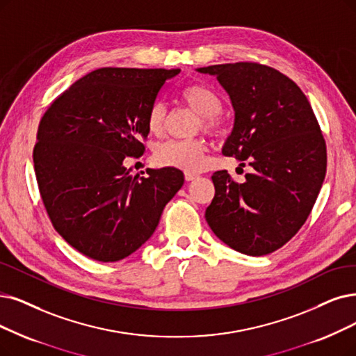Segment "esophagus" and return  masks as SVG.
I'll list each match as a JSON object with an SVG mask.
<instances>
[{
    "mask_svg": "<svg viewBox=\"0 0 356 356\" xmlns=\"http://www.w3.org/2000/svg\"><path fill=\"white\" fill-rule=\"evenodd\" d=\"M184 177H186L187 181H194V179L198 178V175L194 174V172H186V174H184Z\"/></svg>",
    "mask_w": 356,
    "mask_h": 356,
    "instance_id": "1",
    "label": "esophagus"
}]
</instances>
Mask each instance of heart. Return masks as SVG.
I'll return each mask as SVG.
<instances>
[{
    "label": "heart",
    "mask_w": 356,
    "mask_h": 356,
    "mask_svg": "<svg viewBox=\"0 0 356 356\" xmlns=\"http://www.w3.org/2000/svg\"><path fill=\"white\" fill-rule=\"evenodd\" d=\"M188 106L202 115V124L207 131H218L220 120L218 113L222 111V99L215 90L204 84H190L181 92ZM166 106L162 102L152 105L147 113V129L152 134L161 136L166 127ZM207 146L204 140H169L154 150V161L161 166L184 169L187 172H197L204 166Z\"/></svg>",
    "instance_id": "obj_1"
}]
</instances>
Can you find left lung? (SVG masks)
<instances>
[{
    "instance_id": "8db88e82",
    "label": "left lung",
    "mask_w": 356,
    "mask_h": 356,
    "mask_svg": "<svg viewBox=\"0 0 356 356\" xmlns=\"http://www.w3.org/2000/svg\"><path fill=\"white\" fill-rule=\"evenodd\" d=\"M197 71L218 79L235 111L222 153L254 169L243 184L226 170L213 174L206 220L238 252H273L305 223L325 177V141L314 111L296 83L272 67L235 63Z\"/></svg>"
}]
</instances>
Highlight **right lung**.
<instances>
[{
    "label": "right lung",
    "instance_id": "1",
    "mask_svg": "<svg viewBox=\"0 0 356 356\" xmlns=\"http://www.w3.org/2000/svg\"><path fill=\"white\" fill-rule=\"evenodd\" d=\"M179 71L95 70L56 97L39 122L33 163L42 202L55 231L89 259L129 257L182 187L177 168L133 177L124 165L145 153L147 113Z\"/></svg>",
    "mask_w": 356,
    "mask_h": 356
}]
</instances>
